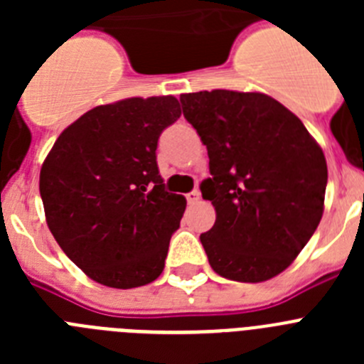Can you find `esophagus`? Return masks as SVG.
Returning <instances> with one entry per match:
<instances>
[{
    "mask_svg": "<svg viewBox=\"0 0 364 364\" xmlns=\"http://www.w3.org/2000/svg\"><path fill=\"white\" fill-rule=\"evenodd\" d=\"M186 198H188L189 204H195V202L200 200V191H197V189H195V191L188 193V195H186Z\"/></svg>",
    "mask_w": 364,
    "mask_h": 364,
    "instance_id": "esophagus-1",
    "label": "esophagus"
}]
</instances>
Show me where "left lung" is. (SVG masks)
I'll return each instance as SVG.
<instances>
[{"instance_id": "8db88e82", "label": "left lung", "mask_w": 364, "mask_h": 364, "mask_svg": "<svg viewBox=\"0 0 364 364\" xmlns=\"http://www.w3.org/2000/svg\"><path fill=\"white\" fill-rule=\"evenodd\" d=\"M180 102L210 156L200 191L217 220L200 242L211 268L239 282L275 277L323 217V149L294 112L262 92L215 89Z\"/></svg>"}]
</instances>
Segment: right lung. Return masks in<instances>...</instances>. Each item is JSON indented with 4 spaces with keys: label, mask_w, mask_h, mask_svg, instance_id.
<instances>
[{
    "label": "right lung",
    "mask_w": 364,
    "mask_h": 364,
    "mask_svg": "<svg viewBox=\"0 0 364 364\" xmlns=\"http://www.w3.org/2000/svg\"><path fill=\"white\" fill-rule=\"evenodd\" d=\"M180 114L175 96L98 105L58 136L41 166L47 226L100 284L127 290L162 273L186 198L164 188L156 146Z\"/></svg>",
    "instance_id": "obj_1"
}]
</instances>
